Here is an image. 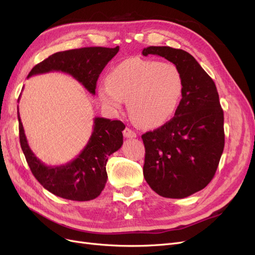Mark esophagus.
<instances>
[{"instance_id": "esophagus-1", "label": "esophagus", "mask_w": 255, "mask_h": 255, "mask_svg": "<svg viewBox=\"0 0 255 255\" xmlns=\"http://www.w3.org/2000/svg\"><path fill=\"white\" fill-rule=\"evenodd\" d=\"M123 136L127 137V138H134V137H136V133L134 132L133 129L126 128L125 130H123Z\"/></svg>"}]
</instances>
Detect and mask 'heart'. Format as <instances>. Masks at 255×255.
I'll use <instances>...</instances> for the list:
<instances>
[{
	"instance_id": "heart-1",
	"label": "heart",
	"mask_w": 255,
	"mask_h": 255,
	"mask_svg": "<svg viewBox=\"0 0 255 255\" xmlns=\"http://www.w3.org/2000/svg\"><path fill=\"white\" fill-rule=\"evenodd\" d=\"M183 90V75L174 64L134 57L113 68L107 81L99 85L98 94L116 112L128 101L129 117L136 125L156 128L172 117Z\"/></svg>"
}]
</instances>
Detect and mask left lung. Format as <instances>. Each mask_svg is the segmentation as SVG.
<instances>
[{
	"instance_id": "left-lung-1",
	"label": "left lung",
	"mask_w": 255,
	"mask_h": 255,
	"mask_svg": "<svg viewBox=\"0 0 255 255\" xmlns=\"http://www.w3.org/2000/svg\"><path fill=\"white\" fill-rule=\"evenodd\" d=\"M171 61L183 75L184 90L174 117L144 133L143 176L161 197L186 198L212 181L225 148L223 111L212 78L189 53L148 47L142 55Z\"/></svg>"
}]
</instances>
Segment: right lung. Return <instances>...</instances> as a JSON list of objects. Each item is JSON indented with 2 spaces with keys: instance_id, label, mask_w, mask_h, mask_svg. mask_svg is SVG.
Wrapping results in <instances>:
<instances>
[{
  "instance_id": "right-lung-1",
  "label": "right lung",
  "mask_w": 255,
  "mask_h": 255,
  "mask_svg": "<svg viewBox=\"0 0 255 255\" xmlns=\"http://www.w3.org/2000/svg\"><path fill=\"white\" fill-rule=\"evenodd\" d=\"M118 51L119 47L113 49L90 47L57 52L37 64L27 78L51 71H61L72 75L91 95H96L99 75ZM18 120L21 149L30 171L45 189L53 195L72 201H89L101 194L107 181V159L123 143L122 130L126 126L120 120L95 118L90 139L78 157L66 165L54 167L45 166L29 149L19 110Z\"/></svg>"
}]
</instances>
